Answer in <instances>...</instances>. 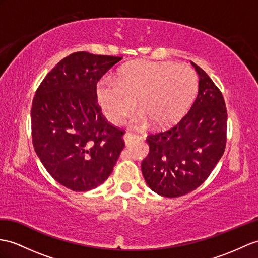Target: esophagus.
Segmentation results:
<instances>
[{
  "label": "esophagus",
  "instance_id": "esophagus-1",
  "mask_svg": "<svg viewBox=\"0 0 258 258\" xmlns=\"http://www.w3.org/2000/svg\"><path fill=\"white\" fill-rule=\"evenodd\" d=\"M140 136L138 135H133V134H129L127 133L124 136H123V141L125 144H129L133 140H137V139H140Z\"/></svg>",
  "mask_w": 258,
  "mask_h": 258
}]
</instances>
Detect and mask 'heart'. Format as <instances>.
<instances>
[{"label": "heart", "mask_w": 258, "mask_h": 258, "mask_svg": "<svg viewBox=\"0 0 258 258\" xmlns=\"http://www.w3.org/2000/svg\"><path fill=\"white\" fill-rule=\"evenodd\" d=\"M198 92L192 69L173 62L136 61L119 69L116 80H102L96 98L108 120L118 124L135 108L134 122L146 125L148 119L160 128L177 122L189 109Z\"/></svg>", "instance_id": "heart-1"}]
</instances>
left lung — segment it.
Here are the masks:
<instances>
[{
	"instance_id": "1",
	"label": "left lung",
	"mask_w": 258,
	"mask_h": 258,
	"mask_svg": "<svg viewBox=\"0 0 258 258\" xmlns=\"http://www.w3.org/2000/svg\"><path fill=\"white\" fill-rule=\"evenodd\" d=\"M198 95L190 110L171 129L148 136L149 154L141 169L148 186L161 196L179 197L208 178L223 155L228 112L222 93L202 68Z\"/></svg>"
}]
</instances>
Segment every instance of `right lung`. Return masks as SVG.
<instances>
[{
    "instance_id": "right-lung-1",
    "label": "right lung",
    "mask_w": 258,
    "mask_h": 258,
    "mask_svg": "<svg viewBox=\"0 0 258 258\" xmlns=\"http://www.w3.org/2000/svg\"><path fill=\"white\" fill-rule=\"evenodd\" d=\"M121 56L74 52L37 89L31 106L33 146L47 172L73 191L102 185L124 148V131L103 116L96 84Z\"/></svg>"
}]
</instances>
